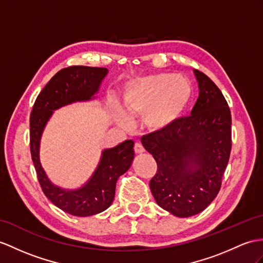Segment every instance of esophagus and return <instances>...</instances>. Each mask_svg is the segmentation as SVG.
Wrapping results in <instances>:
<instances>
[{
  "label": "esophagus",
  "instance_id": "1",
  "mask_svg": "<svg viewBox=\"0 0 263 263\" xmlns=\"http://www.w3.org/2000/svg\"><path fill=\"white\" fill-rule=\"evenodd\" d=\"M134 151H135L136 154H143L145 152V148L140 143H135V146H134Z\"/></svg>",
  "mask_w": 263,
  "mask_h": 263
}]
</instances>
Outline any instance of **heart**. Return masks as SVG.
Wrapping results in <instances>:
<instances>
[{"label": "heart", "mask_w": 263, "mask_h": 263, "mask_svg": "<svg viewBox=\"0 0 263 263\" xmlns=\"http://www.w3.org/2000/svg\"><path fill=\"white\" fill-rule=\"evenodd\" d=\"M193 93L191 81L185 76L161 72L138 78L128 83L124 92V109L128 116L144 115L149 130L168 129L182 117ZM121 121L128 123L123 116Z\"/></svg>", "instance_id": "1"}]
</instances>
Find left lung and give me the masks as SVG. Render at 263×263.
Returning <instances> with one entry per match:
<instances>
[{
  "label": "left lung",
  "mask_w": 263,
  "mask_h": 263,
  "mask_svg": "<svg viewBox=\"0 0 263 263\" xmlns=\"http://www.w3.org/2000/svg\"><path fill=\"white\" fill-rule=\"evenodd\" d=\"M194 74L200 93L191 116L142 137L157 163L152 194L159 206L178 217L200 213L214 200L231 153L228 102L206 74L198 70Z\"/></svg>",
  "instance_id": "1"
}]
</instances>
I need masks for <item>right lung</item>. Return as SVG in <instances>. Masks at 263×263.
<instances>
[{
    "instance_id": "1",
    "label": "right lung",
    "mask_w": 263,
    "mask_h": 263,
    "mask_svg": "<svg viewBox=\"0 0 263 263\" xmlns=\"http://www.w3.org/2000/svg\"><path fill=\"white\" fill-rule=\"evenodd\" d=\"M108 69L74 66L55 73L37 96L30 116V149L43 193L55 206L74 216L98 214L111 205L118 177L133 163L134 140L101 152L97 168L78 189H63L50 181L40 162L42 133L54 110L73 102L96 98Z\"/></svg>"
}]
</instances>
